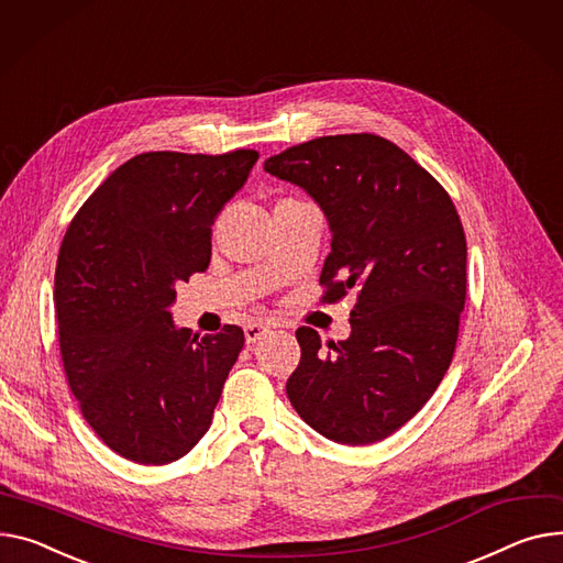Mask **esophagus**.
Returning a JSON list of instances; mask_svg holds the SVG:
<instances>
[{
  "label": "esophagus",
  "mask_w": 563,
  "mask_h": 563,
  "mask_svg": "<svg viewBox=\"0 0 563 563\" xmlns=\"http://www.w3.org/2000/svg\"><path fill=\"white\" fill-rule=\"evenodd\" d=\"M269 332V323L265 321H251L249 325H244V336H246V344H255L257 340H262Z\"/></svg>",
  "instance_id": "1"
}]
</instances>
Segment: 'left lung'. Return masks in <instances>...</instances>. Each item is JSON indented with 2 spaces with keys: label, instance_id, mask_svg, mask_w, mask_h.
Here are the masks:
<instances>
[{
  "label": "left lung",
  "instance_id": "obj_1",
  "mask_svg": "<svg viewBox=\"0 0 563 563\" xmlns=\"http://www.w3.org/2000/svg\"><path fill=\"white\" fill-rule=\"evenodd\" d=\"M265 172L306 190L332 233L323 301L357 289L351 334L321 349L298 328L287 396L334 443H376L430 400L451 366L466 301V238L443 187L394 142L325 135L285 148Z\"/></svg>",
  "mask_w": 563,
  "mask_h": 563
}]
</instances>
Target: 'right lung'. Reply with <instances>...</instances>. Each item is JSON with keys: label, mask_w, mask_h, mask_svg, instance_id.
I'll use <instances>...</instances> for the list:
<instances>
[{"label": "right lung", "mask_w": 563, "mask_h": 563, "mask_svg": "<svg viewBox=\"0 0 563 563\" xmlns=\"http://www.w3.org/2000/svg\"><path fill=\"white\" fill-rule=\"evenodd\" d=\"M257 152L140 154L112 172L63 238L54 303L65 376L118 455L169 464L208 432L244 332L178 328L176 285L210 265L217 214Z\"/></svg>", "instance_id": "obj_1"}]
</instances>
